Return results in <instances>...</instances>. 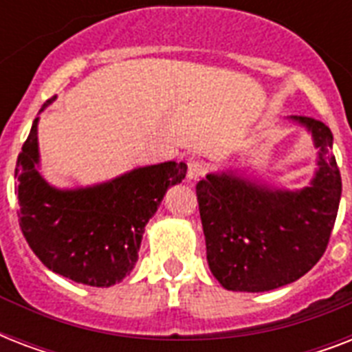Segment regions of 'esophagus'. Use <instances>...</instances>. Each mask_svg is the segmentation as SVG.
I'll return each instance as SVG.
<instances>
[{
  "label": "esophagus",
  "mask_w": 352,
  "mask_h": 352,
  "mask_svg": "<svg viewBox=\"0 0 352 352\" xmlns=\"http://www.w3.org/2000/svg\"><path fill=\"white\" fill-rule=\"evenodd\" d=\"M206 173V166L201 160H190L188 162V179L190 181H199Z\"/></svg>",
  "instance_id": "esophagus-1"
}]
</instances>
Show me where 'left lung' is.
Returning <instances> with one entry per match:
<instances>
[{"instance_id":"obj_1","label":"left lung","mask_w":352,"mask_h":352,"mask_svg":"<svg viewBox=\"0 0 352 352\" xmlns=\"http://www.w3.org/2000/svg\"><path fill=\"white\" fill-rule=\"evenodd\" d=\"M289 120L305 127L318 149L309 186L274 188L226 170L208 173L195 188L208 267L226 290L279 289L305 276L327 248L342 197L333 133L314 118Z\"/></svg>"}]
</instances>
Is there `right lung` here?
Segmentation results:
<instances>
[{
  "label": "right lung",
  "instance_id": "obj_1",
  "mask_svg": "<svg viewBox=\"0 0 352 352\" xmlns=\"http://www.w3.org/2000/svg\"><path fill=\"white\" fill-rule=\"evenodd\" d=\"M38 120L16 162L21 232L49 270L76 283L111 287L133 270L144 228L168 188L186 177L188 166L168 160L95 186L56 188L38 171Z\"/></svg>",
  "mask_w": 352,
  "mask_h": 352
}]
</instances>
